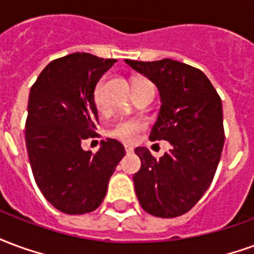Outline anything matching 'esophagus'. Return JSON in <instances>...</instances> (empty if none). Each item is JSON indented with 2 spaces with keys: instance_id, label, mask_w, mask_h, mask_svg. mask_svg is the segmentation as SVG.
<instances>
[{
  "instance_id": "obj_1",
  "label": "esophagus",
  "mask_w": 254,
  "mask_h": 254,
  "mask_svg": "<svg viewBox=\"0 0 254 254\" xmlns=\"http://www.w3.org/2000/svg\"><path fill=\"white\" fill-rule=\"evenodd\" d=\"M125 151H127V154H130V152H133V147H130V145H125Z\"/></svg>"
}]
</instances>
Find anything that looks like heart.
Here are the masks:
<instances>
[{"instance_id":"1","label":"heart","mask_w":254,"mask_h":254,"mask_svg":"<svg viewBox=\"0 0 254 254\" xmlns=\"http://www.w3.org/2000/svg\"><path fill=\"white\" fill-rule=\"evenodd\" d=\"M152 85L149 83L148 80H144V78H138L133 81V88L134 91L143 88V87H148ZM92 99H94L95 107L99 111H106L107 105H106V98H105V78H100L99 81L96 83L92 92ZM145 124L141 120H136V118H121L117 122H114L111 127L107 130V134L113 138L117 140H121L125 143H132L136 140L138 136L140 130H143Z\"/></svg>"}]
</instances>
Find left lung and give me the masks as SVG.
Returning <instances> with one entry per match:
<instances>
[{
	"instance_id": "obj_1",
	"label": "left lung",
	"mask_w": 254,
	"mask_h": 254,
	"mask_svg": "<svg viewBox=\"0 0 254 254\" xmlns=\"http://www.w3.org/2000/svg\"><path fill=\"white\" fill-rule=\"evenodd\" d=\"M125 63L156 84L162 106L149 138L171 145L159 159L145 147L134 149L141 160L134 190L145 212L176 218L196 205L216 173L224 144L222 100L197 67L170 58Z\"/></svg>"
}]
</instances>
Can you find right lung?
Segmentation results:
<instances>
[{
	"label": "right lung",
	"instance_id": "1",
	"mask_svg": "<svg viewBox=\"0 0 254 254\" xmlns=\"http://www.w3.org/2000/svg\"><path fill=\"white\" fill-rule=\"evenodd\" d=\"M117 60L73 53L49 64L31 87L25 144L32 174L46 200L58 211L83 215L99 207L109 180L125 155L120 141H100L98 152L81 141L98 137L92 92Z\"/></svg>",
	"mask_w": 254,
	"mask_h": 254
}]
</instances>
